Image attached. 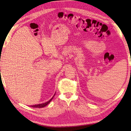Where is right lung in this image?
I'll return each instance as SVG.
<instances>
[{
  "label": "right lung",
  "mask_w": 131,
  "mask_h": 131,
  "mask_svg": "<svg viewBox=\"0 0 131 131\" xmlns=\"http://www.w3.org/2000/svg\"><path fill=\"white\" fill-rule=\"evenodd\" d=\"M55 94H54V96L52 97V98L51 99V100H50L49 101H47L45 103H42V104H36V105H30L31 107H33V108H43V107H44L45 106H46L47 104H48L49 103L52 101V100L53 99V97L54 96Z\"/></svg>",
  "instance_id": "obj_1"
}]
</instances>
